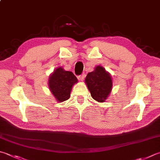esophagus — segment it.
Masks as SVG:
<instances>
[{
  "mask_svg": "<svg viewBox=\"0 0 160 160\" xmlns=\"http://www.w3.org/2000/svg\"><path fill=\"white\" fill-rule=\"evenodd\" d=\"M84 78H85V74H83L78 77V79H79V80L81 81H83L84 80Z\"/></svg>",
  "mask_w": 160,
  "mask_h": 160,
  "instance_id": "esophagus-1",
  "label": "esophagus"
}]
</instances>
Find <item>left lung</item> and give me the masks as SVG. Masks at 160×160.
Masks as SVG:
<instances>
[{
	"label": "left lung",
	"instance_id": "obj_1",
	"mask_svg": "<svg viewBox=\"0 0 160 160\" xmlns=\"http://www.w3.org/2000/svg\"><path fill=\"white\" fill-rule=\"evenodd\" d=\"M85 83L91 97L99 102H104L112 90L113 83L110 74L100 65L87 74Z\"/></svg>",
	"mask_w": 160,
	"mask_h": 160
}]
</instances>
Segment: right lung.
Masks as SVG:
<instances>
[{
  "label": "right lung",
  "mask_w": 160,
  "mask_h": 160,
  "mask_svg": "<svg viewBox=\"0 0 160 160\" xmlns=\"http://www.w3.org/2000/svg\"><path fill=\"white\" fill-rule=\"evenodd\" d=\"M77 78L70 71H65L61 67L56 68L49 78V88L58 102L67 100L70 97V92Z\"/></svg>",
  "instance_id": "obj_1"
}]
</instances>
